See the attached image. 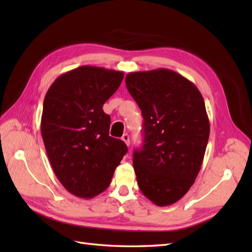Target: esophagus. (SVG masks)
<instances>
[{
	"instance_id": "34e87169",
	"label": "esophagus",
	"mask_w": 252,
	"mask_h": 252,
	"mask_svg": "<svg viewBox=\"0 0 252 252\" xmlns=\"http://www.w3.org/2000/svg\"><path fill=\"white\" fill-rule=\"evenodd\" d=\"M122 140L125 142V144L127 145V146H129V144H130V140H129V135L127 133L123 134V136H122Z\"/></svg>"
}]
</instances>
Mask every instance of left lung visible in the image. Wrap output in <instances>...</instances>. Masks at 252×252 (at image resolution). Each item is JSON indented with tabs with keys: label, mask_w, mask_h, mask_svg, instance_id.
<instances>
[{
	"label": "left lung",
	"mask_w": 252,
	"mask_h": 252,
	"mask_svg": "<svg viewBox=\"0 0 252 252\" xmlns=\"http://www.w3.org/2000/svg\"><path fill=\"white\" fill-rule=\"evenodd\" d=\"M129 94L144 118V145L133 152L142 193L157 206L181 200L200 172L210 124L200 90L165 68L129 72Z\"/></svg>",
	"instance_id": "obj_1"
}]
</instances>
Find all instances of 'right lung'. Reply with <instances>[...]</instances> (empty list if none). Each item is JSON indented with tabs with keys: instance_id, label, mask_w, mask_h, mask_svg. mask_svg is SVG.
<instances>
[{
	"instance_id": "obj_1",
	"label": "right lung",
	"mask_w": 252,
	"mask_h": 252,
	"mask_svg": "<svg viewBox=\"0 0 252 252\" xmlns=\"http://www.w3.org/2000/svg\"><path fill=\"white\" fill-rule=\"evenodd\" d=\"M123 71L81 66L51 84L44 98L41 133L51 167L68 192L91 199L103 192L126 155V144L109 136L103 105Z\"/></svg>"
}]
</instances>
